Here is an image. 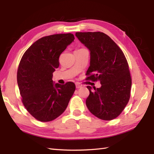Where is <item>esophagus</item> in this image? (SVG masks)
Listing matches in <instances>:
<instances>
[{"label":"esophagus","instance_id":"34e87169","mask_svg":"<svg viewBox=\"0 0 154 154\" xmlns=\"http://www.w3.org/2000/svg\"><path fill=\"white\" fill-rule=\"evenodd\" d=\"M75 86H76L77 89H79V88H81V87H82V85H80L79 83H75Z\"/></svg>","mask_w":154,"mask_h":154}]
</instances>
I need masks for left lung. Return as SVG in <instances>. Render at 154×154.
Returning <instances> with one entry per match:
<instances>
[{"label": "left lung", "instance_id": "obj_1", "mask_svg": "<svg viewBox=\"0 0 154 154\" xmlns=\"http://www.w3.org/2000/svg\"><path fill=\"white\" fill-rule=\"evenodd\" d=\"M76 37L90 51L87 79L99 81L100 88L87 86L86 105L93 115L104 120L115 119L128 103L132 79L122 51L103 32H76Z\"/></svg>", "mask_w": 154, "mask_h": 154}]
</instances>
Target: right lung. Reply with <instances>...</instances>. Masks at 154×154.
Masks as SVG:
<instances>
[{
    "label": "right lung",
    "mask_w": 154,
    "mask_h": 154,
    "mask_svg": "<svg viewBox=\"0 0 154 154\" xmlns=\"http://www.w3.org/2000/svg\"><path fill=\"white\" fill-rule=\"evenodd\" d=\"M72 34L48 35L35 42L23 55L17 72L22 103L35 119L49 122L66 109L75 90L73 82L55 83L53 73L59 57L74 41Z\"/></svg>",
    "instance_id": "add662e5"
}]
</instances>
